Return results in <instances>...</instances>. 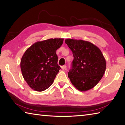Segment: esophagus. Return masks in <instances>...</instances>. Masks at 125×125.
Masks as SVG:
<instances>
[{"label":"esophagus","mask_w":125,"mask_h":125,"mask_svg":"<svg viewBox=\"0 0 125 125\" xmlns=\"http://www.w3.org/2000/svg\"><path fill=\"white\" fill-rule=\"evenodd\" d=\"M61 68H62L63 70H65V69H66V68H67V66L65 65H63V66L61 67Z\"/></svg>","instance_id":"esophagus-1"}]
</instances>
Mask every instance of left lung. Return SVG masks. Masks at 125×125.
<instances>
[{"label": "left lung", "mask_w": 125, "mask_h": 125, "mask_svg": "<svg viewBox=\"0 0 125 125\" xmlns=\"http://www.w3.org/2000/svg\"><path fill=\"white\" fill-rule=\"evenodd\" d=\"M65 43L74 60L68 73L72 84L81 92L94 88L104 74L106 63L100 50L90 42L67 39Z\"/></svg>", "instance_id": "left-lung-1"}]
</instances>
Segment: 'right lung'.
I'll return each mask as SVG.
<instances>
[{
    "instance_id": "obj_1",
    "label": "right lung",
    "mask_w": 125,
    "mask_h": 125,
    "mask_svg": "<svg viewBox=\"0 0 125 125\" xmlns=\"http://www.w3.org/2000/svg\"><path fill=\"white\" fill-rule=\"evenodd\" d=\"M63 39H50L38 41L23 54L20 67L24 79L31 89L42 92L52 85L61 69L57 64L56 51Z\"/></svg>"
}]
</instances>
